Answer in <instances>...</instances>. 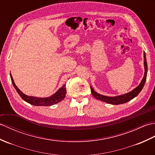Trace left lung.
I'll use <instances>...</instances> for the list:
<instances>
[{
  "label": "left lung",
  "instance_id": "obj_1",
  "mask_svg": "<svg viewBox=\"0 0 155 155\" xmlns=\"http://www.w3.org/2000/svg\"><path fill=\"white\" fill-rule=\"evenodd\" d=\"M144 66H145V71L141 82H140V84L135 89H134L133 91H130L129 93H128V94H126L122 95L116 96V97H107V96L102 95L101 94H97V93H96L94 90V89H93L91 87H90L91 91L93 96L97 99H99V100H101L102 101L107 103V104H113V105L123 104H125V103L129 101L130 100H131L132 99L135 98L136 96L139 94L140 91L142 90V89L143 88L144 85L145 84L147 75V60H146V55L145 52H144Z\"/></svg>",
  "mask_w": 155,
  "mask_h": 155
}]
</instances>
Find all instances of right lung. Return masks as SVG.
<instances>
[{"mask_svg":"<svg viewBox=\"0 0 155 155\" xmlns=\"http://www.w3.org/2000/svg\"><path fill=\"white\" fill-rule=\"evenodd\" d=\"M10 78H11V81L14 87H15L16 91L18 92V94L20 95L21 98L23 99V100H25V101L28 103V104L31 105H36V106L52 105L54 104H58V103H59L60 101L62 100L66 94V85L64 84L56 93H55L53 95L50 96L49 97L40 98V97H32V96H28L25 94H24L23 93L20 91L18 87H17V86L15 84V82H14L13 78L12 77L11 74H10Z\"/></svg>","mask_w":155,"mask_h":155,"instance_id":"right-lung-1","label":"right lung"}]
</instances>
